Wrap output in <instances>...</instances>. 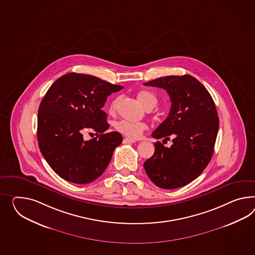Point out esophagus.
Wrapping results in <instances>:
<instances>
[{
    "instance_id": "34e87169",
    "label": "esophagus",
    "mask_w": 255,
    "mask_h": 255,
    "mask_svg": "<svg viewBox=\"0 0 255 255\" xmlns=\"http://www.w3.org/2000/svg\"><path fill=\"white\" fill-rule=\"evenodd\" d=\"M134 142H136L135 139H131V138H128V137H126V138L123 139V143H134Z\"/></svg>"
}]
</instances>
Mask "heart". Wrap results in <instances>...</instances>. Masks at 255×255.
Segmentation results:
<instances>
[{
    "mask_svg": "<svg viewBox=\"0 0 255 255\" xmlns=\"http://www.w3.org/2000/svg\"><path fill=\"white\" fill-rule=\"evenodd\" d=\"M137 100L138 102L142 105L144 108L148 111H150L151 109H153L157 105L158 103V99L156 96L148 92V91H140L137 93ZM119 97L114 99L111 102V104L109 105V109L108 111L110 114H115L118 108V103H119ZM115 128L116 130L121 133L122 135H124L126 137H130V138H137L140 137L141 134L143 133V131L147 129V125L142 122H137V123H133V122H128V121H119L115 125Z\"/></svg>",
    "mask_w": 255,
    "mask_h": 255,
    "instance_id": "heart-1",
    "label": "heart"
}]
</instances>
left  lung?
I'll use <instances>...</instances> for the list:
<instances>
[{
  "instance_id": "1",
  "label": "left lung",
  "mask_w": 255,
  "mask_h": 255,
  "mask_svg": "<svg viewBox=\"0 0 255 255\" xmlns=\"http://www.w3.org/2000/svg\"><path fill=\"white\" fill-rule=\"evenodd\" d=\"M144 85L165 90L172 103L168 117L151 136L174 137L170 148L154 143L144 169L159 188H181L200 176L213 156L219 128L216 105L205 87L189 75L162 77Z\"/></svg>"
}]
</instances>
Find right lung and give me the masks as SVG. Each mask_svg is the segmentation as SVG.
Masks as SVG:
<instances>
[{
    "instance_id": "add662e5",
    "label": "right lung",
    "mask_w": 255,
    "mask_h": 255,
    "mask_svg": "<svg viewBox=\"0 0 255 255\" xmlns=\"http://www.w3.org/2000/svg\"><path fill=\"white\" fill-rule=\"evenodd\" d=\"M123 87L91 75L69 73L59 78L42 99L38 114L39 150L52 169L76 184L94 181L106 169L123 137L109 128L102 110L107 97ZM99 136L85 141L83 133Z\"/></svg>"
}]
</instances>
